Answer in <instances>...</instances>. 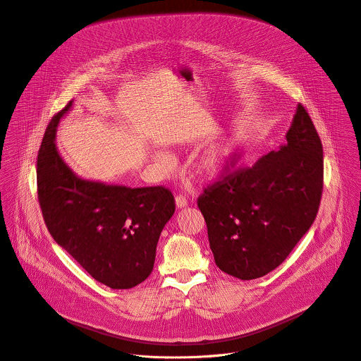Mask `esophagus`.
I'll return each instance as SVG.
<instances>
[{"instance_id":"1","label":"esophagus","mask_w":361,"mask_h":361,"mask_svg":"<svg viewBox=\"0 0 361 361\" xmlns=\"http://www.w3.org/2000/svg\"><path fill=\"white\" fill-rule=\"evenodd\" d=\"M175 204H176V208H178V209H179V208H185V207H188V204H189L188 197H186V196H183V195H178V196L175 197Z\"/></svg>"}]
</instances>
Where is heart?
Here are the masks:
<instances>
[{"label": "heart", "instance_id": "1", "mask_svg": "<svg viewBox=\"0 0 361 361\" xmlns=\"http://www.w3.org/2000/svg\"><path fill=\"white\" fill-rule=\"evenodd\" d=\"M228 158H229V150L226 147H219L199 161L196 166L197 172L203 176H211V178L218 176L225 169Z\"/></svg>", "mask_w": 361, "mask_h": 361}]
</instances>
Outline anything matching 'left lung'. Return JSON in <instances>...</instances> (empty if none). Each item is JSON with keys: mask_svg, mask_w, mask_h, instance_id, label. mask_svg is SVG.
<instances>
[{"mask_svg": "<svg viewBox=\"0 0 361 361\" xmlns=\"http://www.w3.org/2000/svg\"><path fill=\"white\" fill-rule=\"evenodd\" d=\"M322 183V145L299 104L286 145L252 168L228 169L199 197L216 267L250 281L281 265L312 225Z\"/></svg>", "mask_w": 361, "mask_h": 361, "instance_id": "obj_1", "label": "left lung"}]
</instances>
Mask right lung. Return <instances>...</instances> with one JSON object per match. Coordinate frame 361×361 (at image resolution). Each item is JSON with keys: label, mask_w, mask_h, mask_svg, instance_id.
I'll return each instance as SVG.
<instances>
[{"label": "right lung", "mask_w": 361, "mask_h": 361, "mask_svg": "<svg viewBox=\"0 0 361 361\" xmlns=\"http://www.w3.org/2000/svg\"><path fill=\"white\" fill-rule=\"evenodd\" d=\"M69 102L52 116L37 155V196L54 240L96 281L130 289L152 274L165 224L175 212L171 190L126 188L82 179L55 146Z\"/></svg>", "instance_id": "1"}]
</instances>
